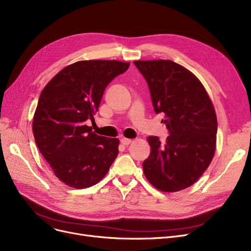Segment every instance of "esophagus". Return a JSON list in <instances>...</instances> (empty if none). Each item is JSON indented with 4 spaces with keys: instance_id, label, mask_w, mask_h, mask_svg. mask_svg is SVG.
<instances>
[{
    "instance_id": "esophagus-1",
    "label": "esophagus",
    "mask_w": 251,
    "mask_h": 251,
    "mask_svg": "<svg viewBox=\"0 0 251 251\" xmlns=\"http://www.w3.org/2000/svg\"><path fill=\"white\" fill-rule=\"evenodd\" d=\"M131 143H132V140L129 139V138H122V139H121V144H122L123 146H129Z\"/></svg>"
}]
</instances>
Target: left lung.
<instances>
[{"label": "left lung", "mask_w": 251, "mask_h": 251, "mask_svg": "<svg viewBox=\"0 0 251 251\" xmlns=\"http://www.w3.org/2000/svg\"><path fill=\"white\" fill-rule=\"evenodd\" d=\"M156 114L162 113L169 136H149L151 154L143 163L147 179L162 192H178L199 179L214 156L217 120L204 86L171 60H136Z\"/></svg>", "instance_id": "left-lung-1"}]
</instances>
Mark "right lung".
Returning a JSON list of instances; mask_svg holds the SVG:
<instances>
[{
  "label": "right lung",
  "mask_w": 251,
  "mask_h": 251,
  "mask_svg": "<svg viewBox=\"0 0 251 251\" xmlns=\"http://www.w3.org/2000/svg\"><path fill=\"white\" fill-rule=\"evenodd\" d=\"M130 63L82 60L61 70L41 92L32 120L37 147L55 176L75 189L100 181L118 156V138L86 125L99 111L105 87Z\"/></svg>",
  "instance_id": "obj_1"
}]
</instances>
